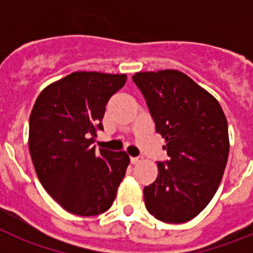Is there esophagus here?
<instances>
[{
    "label": "esophagus",
    "instance_id": "34e87169",
    "mask_svg": "<svg viewBox=\"0 0 253 253\" xmlns=\"http://www.w3.org/2000/svg\"><path fill=\"white\" fill-rule=\"evenodd\" d=\"M140 161H142V158H140V157H130L131 165H137V163H139Z\"/></svg>",
    "mask_w": 253,
    "mask_h": 253
}]
</instances>
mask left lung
I'll return each mask as SVG.
<instances>
[{"label": "left lung", "mask_w": 253, "mask_h": 253, "mask_svg": "<svg viewBox=\"0 0 253 253\" xmlns=\"http://www.w3.org/2000/svg\"><path fill=\"white\" fill-rule=\"evenodd\" d=\"M147 101L169 160L144 187L149 213L165 223L195 218L213 199L229 153L228 123L215 97L176 69L133 76Z\"/></svg>", "instance_id": "8db88e82"}]
</instances>
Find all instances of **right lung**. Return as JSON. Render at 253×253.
<instances>
[{"mask_svg":"<svg viewBox=\"0 0 253 253\" xmlns=\"http://www.w3.org/2000/svg\"><path fill=\"white\" fill-rule=\"evenodd\" d=\"M126 75L73 72L38 96L29 123V149L46 193L69 213L92 216L106 211L125 176L124 151L97 152L105 106Z\"/></svg>","mask_w":253,"mask_h":253,"instance_id":"right-lung-1","label":"right lung"}]
</instances>
